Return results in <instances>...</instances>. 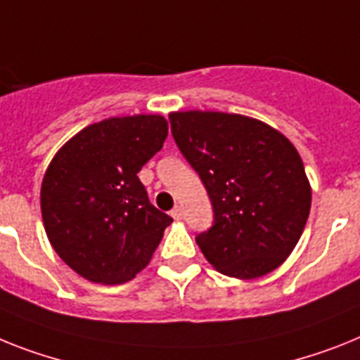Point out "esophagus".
Instances as JSON below:
<instances>
[{
	"label": "esophagus",
	"mask_w": 360,
	"mask_h": 360,
	"mask_svg": "<svg viewBox=\"0 0 360 360\" xmlns=\"http://www.w3.org/2000/svg\"><path fill=\"white\" fill-rule=\"evenodd\" d=\"M172 217H175V219H181L183 217V208L181 207H174L172 208Z\"/></svg>",
	"instance_id": "1"
}]
</instances>
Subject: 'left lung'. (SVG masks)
Segmentation results:
<instances>
[{"mask_svg":"<svg viewBox=\"0 0 360 360\" xmlns=\"http://www.w3.org/2000/svg\"><path fill=\"white\" fill-rule=\"evenodd\" d=\"M170 126L212 201V226L195 236L205 258L241 280L274 271L309 216L311 186L297 148L243 115L185 111L172 113Z\"/></svg>","mask_w":360,"mask_h":360,"instance_id":"1","label":"left lung"}]
</instances>
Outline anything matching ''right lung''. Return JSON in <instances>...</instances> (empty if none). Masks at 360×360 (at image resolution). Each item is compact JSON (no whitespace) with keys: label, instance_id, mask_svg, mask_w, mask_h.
<instances>
[{"label":"right lung","instance_id":"obj_1","mask_svg":"<svg viewBox=\"0 0 360 360\" xmlns=\"http://www.w3.org/2000/svg\"><path fill=\"white\" fill-rule=\"evenodd\" d=\"M161 115L115 117L84 128L51 161L41 216L56 255L96 283L128 282L152 259L172 223L137 174L162 148Z\"/></svg>","mask_w":360,"mask_h":360}]
</instances>
